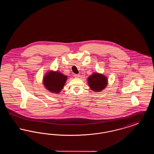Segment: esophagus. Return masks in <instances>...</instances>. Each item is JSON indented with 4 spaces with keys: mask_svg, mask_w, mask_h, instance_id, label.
<instances>
[{
    "mask_svg": "<svg viewBox=\"0 0 154 154\" xmlns=\"http://www.w3.org/2000/svg\"><path fill=\"white\" fill-rule=\"evenodd\" d=\"M74 77H75V78H79V77H80V74H74Z\"/></svg>",
    "mask_w": 154,
    "mask_h": 154,
    "instance_id": "34e87169",
    "label": "esophagus"
}]
</instances>
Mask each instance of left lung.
Wrapping results in <instances>:
<instances>
[{
	"mask_svg": "<svg viewBox=\"0 0 154 154\" xmlns=\"http://www.w3.org/2000/svg\"><path fill=\"white\" fill-rule=\"evenodd\" d=\"M88 85L90 88L99 92L106 88L107 85V79L102 74L95 73L91 75L88 78Z\"/></svg>",
	"mask_w": 154,
	"mask_h": 154,
	"instance_id": "left-lung-1",
	"label": "left lung"
}]
</instances>
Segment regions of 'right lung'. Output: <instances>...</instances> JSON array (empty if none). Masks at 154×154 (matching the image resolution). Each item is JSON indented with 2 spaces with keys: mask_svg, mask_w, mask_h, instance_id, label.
I'll use <instances>...</instances> for the list:
<instances>
[{
  "mask_svg": "<svg viewBox=\"0 0 154 154\" xmlns=\"http://www.w3.org/2000/svg\"><path fill=\"white\" fill-rule=\"evenodd\" d=\"M67 75L59 72L50 71L43 78V84L45 88L54 94H59L63 89L67 80Z\"/></svg>",
  "mask_w": 154,
  "mask_h": 154,
  "instance_id": "add662e5",
  "label": "right lung"
}]
</instances>
